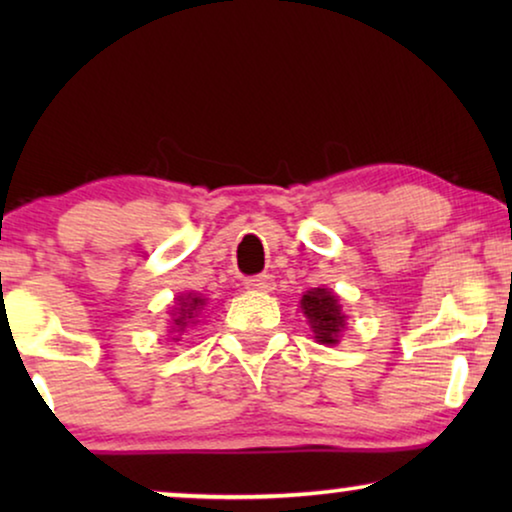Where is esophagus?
Here are the masks:
<instances>
[{
    "label": "esophagus",
    "mask_w": 512,
    "mask_h": 512,
    "mask_svg": "<svg viewBox=\"0 0 512 512\" xmlns=\"http://www.w3.org/2000/svg\"><path fill=\"white\" fill-rule=\"evenodd\" d=\"M244 286H247L249 291H272L275 289V282H272L270 275H254V277H247L244 279Z\"/></svg>",
    "instance_id": "obj_1"
}]
</instances>
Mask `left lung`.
<instances>
[{
    "label": "left lung",
    "instance_id": "8db88e82",
    "mask_svg": "<svg viewBox=\"0 0 512 512\" xmlns=\"http://www.w3.org/2000/svg\"><path fill=\"white\" fill-rule=\"evenodd\" d=\"M300 307L305 310V317L310 319L314 338L324 345H335L340 331L345 328V314L340 310L338 296H333L326 289H312L300 300Z\"/></svg>",
    "mask_w": 512,
    "mask_h": 512
}]
</instances>
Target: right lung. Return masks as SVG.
<instances>
[{
    "instance_id": "obj_1",
    "label": "right lung",
    "mask_w": 512,
    "mask_h": 512,
    "mask_svg": "<svg viewBox=\"0 0 512 512\" xmlns=\"http://www.w3.org/2000/svg\"><path fill=\"white\" fill-rule=\"evenodd\" d=\"M181 307H179V312H177V319H172L174 321V326L179 328V331H184V328L191 324V321L198 317V312H200V307L205 305V300L202 298H193V296H186V298H181V303H179Z\"/></svg>"
}]
</instances>
